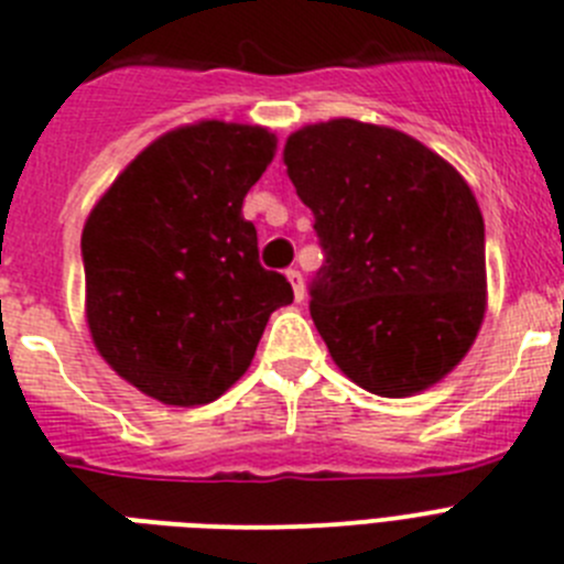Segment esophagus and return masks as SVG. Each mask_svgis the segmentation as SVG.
I'll return each mask as SVG.
<instances>
[{"label":"esophagus","mask_w":564,"mask_h":564,"mask_svg":"<svg viewBox=\"0 0 564 564\" xmlns=\"http://www.w3.org/2000/svg\"><path fill=\"white\" fill-rule=\"evenodd\" d=\"M285 276L293 285V296H296V302H302V299H305V279H302V273H299L296 268H288Z\"/></svg>","instance_id":"obj_1"}]
</instances>
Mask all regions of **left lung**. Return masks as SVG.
I'll return each instance as SVG.
<instances>
[{
    "mask_svg": "<svg viewBox=\"0 0 564 564\" xmlns=\"http://www.w3.org/2000/svg\"><path fill=\"white\" fill-rule=\"evenodd\" d=\"M285 166L325 251L311 316L344 376L403 398L455 370L486 313V226L457 169L352 118L293 132Z\"/></svg>",
    "mask_w": 564,
    "mask_h": 564,
    "instance_id": "obj_1",
    "label": "left lung"
}]
</instances>
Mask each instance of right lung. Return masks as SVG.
<instances>
[{"mask_svg":"<svg viewBox=\"0 0 564 564\" xmlns=\"http://www.w3.org/2000/svg\"><path fill=\"white\" fill-rule=\"evenodd\" d=\"M262 127L200 121L149 143L82 234L87 325L132 387L172 406L212 403L251 367L282 273L259 265L248 188L273 161Z\"/></svg>","mask_w":564,"mask_h":564,"instance_id":"add662e5","label":"right lung"}]
</instances>
